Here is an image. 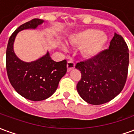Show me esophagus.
Returning <instances> with one entry per match:
<instances>
[{"label": "esophagus", "mask_w": 134, "mask_h": 134, "mask_svg": "<svg viewBox=\"0 0 134 134\" xmlns=\"http://www.w3.org/2000/svg\"><path fill=\"white\" fill-rule=\"evenodd\" d=\"M75 67V62H73L72 59H70L69 61L67 62V71L70 72V70H72V69H74Z\"/></svg>", "instance_id": "1"}]
</instances>
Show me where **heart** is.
Here are the masks:
<instances>
[{
  "label": "heart",
  "mask_w": 134,
  "mask_h": 134,
  "mask_svg": "<svg viewBox=\"0 0 134 134\" xmlns=\"http://www.w3.org/2000/svg\"><path fill=\"white\" fill-rule=\"evenodd\" d=\"M67 41L71 45H82V55L85 58H93L103 49L108 41V36L104 32L96 29H86L71 34ZM65 47L64 44L61 45L62 49H65Z\"/></svg>",
  "instance_id": "1"
}]
</instances>
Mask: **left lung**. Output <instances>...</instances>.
Returning a JSON list of instances; mask_svg holds the SVG:
<instances>
[{"instance_id":"left-lung-1","label":"left lung","mask_w":134,"mask_h":134,"mask_svg":"<svg viewBox=\"0 0 134 134\" xmlns=\"http://www.w3.org/2000/svg\"><path fill=\"white\" fill-rule=\"evenodd\" d=\"M129 52L124 38L115 33L108 49L76 64L82 74L77 85L82 98L92 105H101L118 96L126 81Z\"/></svg>"}]
</instances>
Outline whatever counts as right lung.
I'll return each mask as SVG.
<instances>
[{
	"label": "right lung",
	"mask_w": 134,
	"mask_h": 134,
	"mask_svg": "<svg viewBox=\"0 0 134 134\" xmlns=\"http://www.w3.org/2000/svg\"><path fill=\"white\" fill-rule=\"evenodd\" d=\"M44 21L34 19L21 25L10 36L6 49V70L10 84L19 95L33 101L44 100L52 96L67 72V61L54 62L49 52L31 62L21 60L14 52L13 44L19 31L36 29Z\"/></svg>",
	"instance_id": "right-lung-1"
}]
</instances>
